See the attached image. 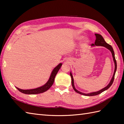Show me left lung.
I'll return each instance as SVG.
<instances>
[{"instance_id":"1","label":"left lung","mask_w":124,"mask_h":124,"mask_svg":"<svg viewBox=\"0 0 124 124\" xmlns=\"http://www.w3.org/2000/svg\"><path fill=\"white\" fill-rule=\"evenodd\" d=\"M95 36H96V40H95V41L94 44H92V46H103V47H106V48H107V49H108L109 51L111 52L112 57H113V60H114V62L115 63V70H114V75H113L111 79V80H110V83H109L108 85L106 87H105L104 88L101 89V90L97 91V92H92V93H83V92H79L76 89L75 87V85H74V80H73V76L72 75L71 72H70V74L71 78V83H72V87H73V89H74L75 91L76 92H77V93L80 94H81V95H85V96H89L97 95L101 94V93H102L103 92L107 90V89L112 85L113 82H114V78H115V75L116 73V70H117V62H116V59H115V53H114V49H113L112 46L111 45H110L109 44H107L106 42L105 41L104 38H103V37L101 35H100V34L95 33Z\"/></svg>"}]
</instances>
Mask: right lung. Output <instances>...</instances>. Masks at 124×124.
Masks as SVG:
<instances>
[{"mask_svg": "<svg viewBox=\"0 0 124 124\" xmlns=\"http://www.w3.org/2000/svg\"><path fill=\"white\" fill-rule=\"evenodd\" d=\"M62 65V64L61 63L58 64L56 67L54 68V69L53 70L51 73V76H50L48 80L43 86L39 87L38 88L31 89H22L17 87H16V88L21 93L26 94H37L44 93V92L47 91L48 89H49L53 84L55 76H56L57 72L59 71V70H60L61 67Z\"/></svg>", "mask_w": 124, "mask_h": 124, "instance_id": "add662e5", "label": "right lung"}]
</instances>
